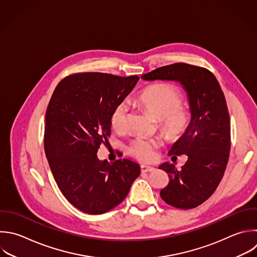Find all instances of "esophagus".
Returning a JSON list of instances; mask_svg holds the SVG:
<instances>
[{"label": "esophagus", "mask_w": 257, "mask_h": 257, "mask_svg": "<svg viewBox=\"0 0 257 257\" xmlns=\"http://www.w3.org/2000/svg\"><path fill=\"white\" fill-rule=\"evenodd\" d=\"M141 170H142L143 173H148V172H153L156 169L154 167H151V166H148V165H142Z\"/></svg>", "instance_id": "obj_1"}]
</instances>
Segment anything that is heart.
I'll use <instances>...</instances> for the list:
<instances>
[{"instance_id": "heart-1", "label": "heart", "mask_w": 257, "mask_h": 257, "mask_svg": "<svg viewBox=\"0 0 257 257\" xmlns=\"http://www.w3.org/2000/svg\"><path fill=\"white\" fill-rule=\"evenodd\" d=\"M181 92L177 86L167 82L152 83L142 89L136 97L137 102L159 120L160 131L171 141L180 140L190 125V112L181 102ZM128 105L118 103L110 115V124L117 133L127 127ZM156 141L137 138L127 147L130 155L141 161H151L155 157Z\"/></svg>"}]
</instances>
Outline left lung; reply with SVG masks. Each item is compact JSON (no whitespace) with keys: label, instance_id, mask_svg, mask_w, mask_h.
<instances>
[{"label":"left lung","instance_id":"obj_1","mask_svg":"<svg viewBox=\"0 0 257 257\" xmlns=\"http://www.w3.org/2000/svg\"><path fill=\"white\" fill-rule=\"evenodd\" d=\"M145 80L180 82L187 92L191 120L186 134L169 152L172 159L187 155L177 170L164 163L160 169L169 175L161 190L162 199L179 209H192L204 203L220 184L229 159L230 117L224 93L214 74L206 68L174 63L142 75Z\"/></svg>","mask_w":257,"mask_h":257}]
</instances>
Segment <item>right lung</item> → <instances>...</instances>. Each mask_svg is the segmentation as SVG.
Listing matches in <instances>:
<instances>
[{
	"mask_svg": "<svg viewBox=\"0 0 257 257\" xmlns=\"http://www.w3.org/2000/svg\"><path fill=\"white\" fill-rule=\"evenodd\" d=\"M137 75L75 73L56 86L46 110L44 150L64 197L78 210L103 214L120 204L141 174L128 160L99 161L97 151L110 136L113 108L128 95Z\"/></svg>",
	"mask_w": 257,
	"mask_h": 257,
	"instance_id": "obj_1",
	"label": "right lung"
}]
</instances>
